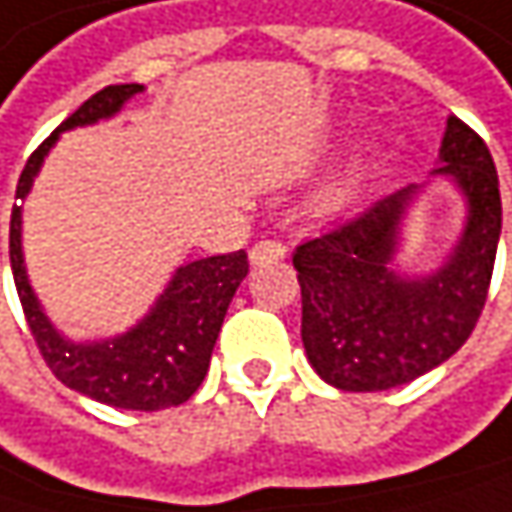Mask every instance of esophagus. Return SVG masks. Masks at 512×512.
<instances>
[{
  "instance_id": "34e87169",
  "label": "esophagus",
  "mask_w": 512,
  "mask_h": 512,
  "mask_svg": "<svg viewBox=\"0 0 512 512\" xmlns=\"http://www.w3.org/2000/svg\"><path fill=\"white\" fill-rule=\"evenodd\" d=\"M287 255V246L278 243V240H257L255 246L249 249V260L252 263H269V260H278V257Z\"/></svg>"
}]
</instances>
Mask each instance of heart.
Wrapping results in <instances>:
<instances>
[{"mask_svg":"<svg viewBox=\"0 0 512 512\" xmlns=\"http://www.w3.org/2000/svg\"><path fill=\"white\" fill-rule=\"evenodd\" d=\"M354 190H357V175H346L343 181H337L328 190V202L331 205H343V202H349L351 196H354Z\"/></svg>","mask_w":512,"mask_h":512,"instance_id":"heart-1","label":"heart"}]
</instances>
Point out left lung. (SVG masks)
Masks as SVG:
<instances>
[{
  "label": "left lung",
  "mask_w": 512,
  "mask_h": 512,
  "mask_svg": "<svg viewBox=\"0 0 512 512\" xmlns=\"http://www.w3.org/2000/svg\"><path fill=\"white\" fill-rule=\"evenodd\" d=\"M437 175L469 199L466 231L448 263L428 278H398V222L416 187L372 202L302 243L293 255L302 284V340L310 366L337 390L378 393L416 381L460 349L487 304L501 234V193L487 143L451 117Z\"/></svg>",
  "instance_id": "8db88e82"
}]
</instances>
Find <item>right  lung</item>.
Wrapping results in <instances>:
<instances>
[{
	"label": "right lung",
	"instance_id": "right-lung-1",
	"mask_svg": "<svg viewBox=\"0 0 512 512\" xmlns=\"http://www.w3.org/2000/svg\"><path fill=\"white\" fill-rule=\"evenodd\" d=\"M140 90L143 84H108L99 93H93L31 152L17 184V199L28 193L31 178L37 175L40 163L61 131L114 117ZM20 222H23L20 205H14L11 269H14L17 296L23 304L28 331L46 366L55 372L61 384L78 390L81 395H90L93 401L122 410H146V413L184 404L202 387L225 310L234 299L240 281L249 275V257L243 249L181 266L169 281V287L163 290L158 304L152 307V313L137 328H131L117 340L75 346L49 325V319L43 316L28 287L23 246H20Z\"/></svg>",
	"mask_w": 512,
	"mask_h": 512
}]
</instances>
